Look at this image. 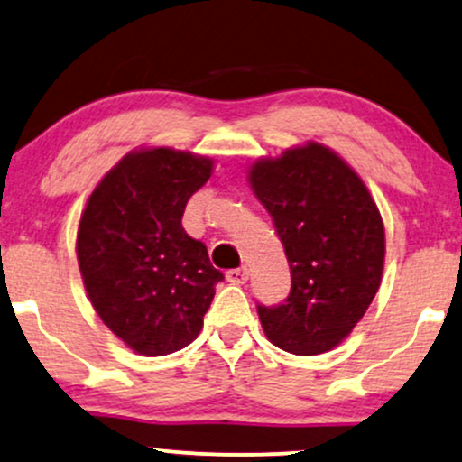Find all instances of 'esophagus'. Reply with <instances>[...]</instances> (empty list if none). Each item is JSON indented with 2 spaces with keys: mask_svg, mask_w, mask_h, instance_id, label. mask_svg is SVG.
Returning a JSON list of instances; mask_svg holds the SVG:
<instances>
[{
  "mask_svg": "<svg viewBox=\"0 0 462 462\" xmlns=\"http://www.w3.org/2000/svg\"><path fill=\"white\" fill-rule=\"evenodd\" d=\"M226 279L235 285H243V283H247L249 273H247V268H232V271L226 273Z\"/></svg>",
  "mask_w": 462,
  "mask_h": 462,
  "instance_id": "esophagus-1",
  "label": "esophagus"
}]
</instances>
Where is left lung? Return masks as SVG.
Listing matches in <instances>:
<instances>
[{"label":"left lung","mask_w":462,"mask_h":462,"mask_svg":"<svg viewBox=\"0 0 462 462\" xmlns=\"http://www.w3.org/2000/svg\"><path fill=\"white\" fill-rule=\"evenodd\" d=\"M247 179L273 217L291 273L282 305H258L264 335L296 356L330 352L382 283L386 230L377 204L358 172L315 140L260 157Z\"/></svg>","instance_id":"obj_1"}]
</instances>
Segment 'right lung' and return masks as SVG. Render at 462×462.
Listing matches in <instances>:
<instances>
[{
    "mask_svg": "<svg viewBox=\"0 0 462 462\" xmlns=\"http://www.w3.org/2000/svg\"><path fill=\"white\" fill-rule=\"evenodd\" d=\"M213 163L191 151L134 149L104 174L80 215L76 258L87 296L110 332L140 356L189 346L224 279L204 243L180 226Z\"/></svg>",
    "mask_w": 462,
    "mask_h": 462,
    "instance_id": "right-lung-1",
    "label": "right lung"
}]
</instances>
